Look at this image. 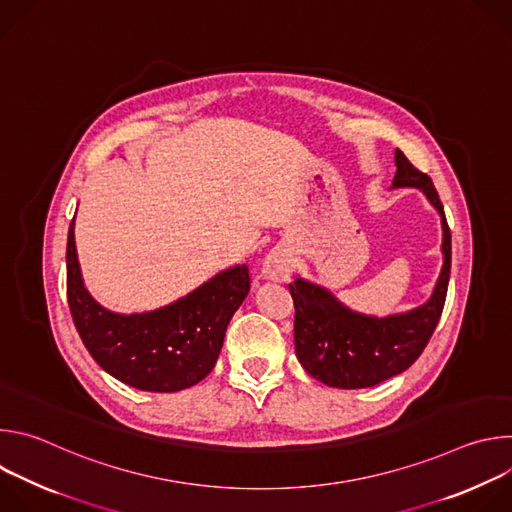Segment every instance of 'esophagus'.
<instances>
[{
	"label": "esophagus",
	"instance_id": "esophagus-1",
	"mask_svg": "<svg viewBox=\"0 0 512 512\" xmlns=\"http://www.w3.org/2000/svg\"><path fill=\"white\" fill-rule=\"evenodd\" d=\"M291 273V257L287 253V249H273L269 251V255L263 261L261 267V277L269 279V281H285Z\"/></svg>",
	"mask_w": 512,
	"mask_h": 512
}]
</instances>
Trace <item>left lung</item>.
<instances>
[{"instance_id": "8db88e82", "label": "left lung", "mask_w": 512, "mask_h": 512, "mask_svg": "<svg viewBox=\"0 0 512 512\" xmlns=\"http://www.w3.org/2000/svg\"><path fill=\"white\" fill-rule=\"evenodd\" d=\"M395 178L391 188H417L442 218L444 265L425 304L385 318L360 314L344 306L330 289L296 277L289 283L296 306L294 342L302 367L318 381L336 389L375 387L419 358L440 322L452 267V235L444 206L427 174L395 150Z\"/></svg>"}]
</instances>
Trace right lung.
<instances>
[{"label":"right lung","instance_id":"add662e5","mask_svg":"<svg viewBox=\"0 0 512 512\" xmlns=\"http://www.w3.org/2000/svg\"><path fill=\"white\" fill-rule=\"evenodd\" d=\"M249 289V267L233 265L168 306L111 312L89 294L75 245V218L70 223L66 294L72 320L99 367L139 391L174 393L200 383L214 369L227 326Z\"/></svg>","mask_w":512,"mask_h":512}]
</instances>
